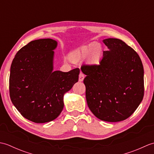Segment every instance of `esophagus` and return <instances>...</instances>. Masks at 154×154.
I'll use <instances>...</instances> for the list:
<instances>
[{
  "label": "esophagus",
  "mask_w": 154,
  "mask_h": 154,
  "mask_svg": "<svg viewBox=\"0 0 154 154\" xmlns=\"http://www.w3.org/2000/svg\"><path fill=\"white\" fill-rule=\"evenodd\" d=\"M85 78V75L82 73V72H81L79 75V81H83V79Z\"/></svg>",
  "instance_id": "esophagus-1"
}]
</instances>
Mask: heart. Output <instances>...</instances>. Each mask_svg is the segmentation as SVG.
Listing matches in <instances>:
<instances>
[{
    "mask_svg": "<svg viewBox=\"0 0 154 154\" xmlns=\"http://www.w3.org/2000/svg\"><path fill=\"white\" fill-rule=\"evenodd\" d=\"M102 50L97 43H92L79 48L72 54L71 57L74 60H83L89 56L91 63L96 64L100 61Z\"/></svg>",
    "mask_w": 154,
    "mask_h": 154,
    "instance_id": "1",
    "label": "heart"
}]
</instances>
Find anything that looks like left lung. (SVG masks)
Listing matches in <instances>:
<instances>
[{"mask_svg":"<svg viewBox=\"0 0 154 154\" xmlns=\"http://www.w3.org/2000/svg\"><path fill=\"white\" fill-rule=\"evenodd\" d=\"M99 65L81 66L86 75V100L98 119L116 122L128 119L141 103L144 93L143 67L138 54L125 42L108 38Z\"/></svg>","mask_w":154,"mask_h":154,"instance_id":"obj_1","label":"left lung"}]
</instances>
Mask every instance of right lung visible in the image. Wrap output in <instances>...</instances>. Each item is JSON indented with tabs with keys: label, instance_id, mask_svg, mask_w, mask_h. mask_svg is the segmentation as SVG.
<instances>
[{
	"label": "right lung",
	"instance_id": "obj_1",
	"mask_svg": "<svg viewBox=\"0 0 154 154\" xmlns=\"http://www.w3.org/2000/svg\"><path fill=\"white\" fill-rule=\"evenodd\" d=\"M57 45L50 38L32 41L17 52L11 64L12 103L25 119L35 123L50 122L60 115L65 93L79 79V68L54 71Z\"/></svg>",
	"mask_w": 154,
	"mask_h": 154
}]
</instances>
